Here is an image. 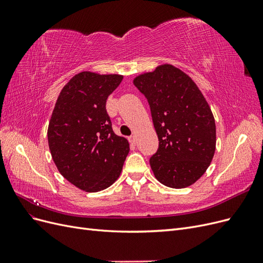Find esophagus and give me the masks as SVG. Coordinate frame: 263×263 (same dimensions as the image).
<instances>
[{
	"instance_id": "34e87169",
	"label": "esophagus",
	"mask_w": 263,
	"mask_h": 263,
	"mask_svg": "<svg viewBox=\"0 0 263 263\" xmlns=\"http://www.w3.org/2000/svg\"><path fill=\"white\" fill-rule=\"evenodd\" d=\"M128 140H129V142L132 145H136V141H137V138H136V136H135V135H132L130 137H128Z\"/></svg>"
}]
</instances>
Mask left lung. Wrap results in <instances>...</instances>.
<instances>
[{"label":"left lung","mask_w":263,"mask_h":263,"mask_svg":"<svg viewBox=\"0 0 263 263\" xmlns=\"http://www.w3.org/2000/svg\"><path fill=\"white\" fill-rule=\"evenodd\" d=\"M145 95L159 139L150 158L156 179L163 185H192L210 166L216 148V126L209 103L194 81L172 65L134 79Z\"/></svg>","instance_id":"8db88e82"}]
</instances>
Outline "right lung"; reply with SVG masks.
Segmentation results:
<instances>
[{
	"instance_id": "obj_1",
	"label": "right lung",
	"mask_w": 263,
	"mask_h": 263,
	"mask_svg": "<svg viewBox=\"0 0 263 263\" xmlns=\"http://www.w3.org/2000/svg\"><path fill=\"white\" fill-rule=\"evenodd\" d=\"M123 80L119 74L83 71L63 86L48 126V145L61 176L85 192L110 186L129 153L128 140L117 136L106 100Z\"/></svg>"
}]
</instances>
